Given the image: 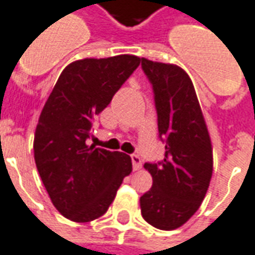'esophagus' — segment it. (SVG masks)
<instances>
[{"instance_id":"34e87169","label":"esophagus","mask_w":255,"mask_h":255,"mask_svg":"<svg viewBox=\"0 0 255 255\" xmlns=\"http://www.w3.org/2000/svg\"><path fill=\"white\" fill-rule=\"evenodd\" d=\"M131 160H132L133 171H139L142 168V160H140V157L136 154H132L131 155Z\"/></svg>"}]
</instances>
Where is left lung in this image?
Returning <instances> with one entry per match:
<instances>
[{
    "label": "left lung",
    "instance_id": "8db88e82",
    "mask_svg": "<svg viewBox=\"0 0 255 255\" xmlns=\"http://www.w3.org/2000/svg\"><path fill=\"white\" fill-rule=\"evenodd\" d=\"M153 84L158 132L165 140V157L144 164L153 186L140 197V212L150 225L172 231L197 212L213 173V149L191 79L175 64L142 58Z\"/></svg>",
    "mask_w": 255,
    "mask_h": 255
}]
</instances>
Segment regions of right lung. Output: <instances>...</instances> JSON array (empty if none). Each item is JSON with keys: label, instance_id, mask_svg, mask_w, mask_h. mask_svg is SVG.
<instances>
[{"label": "right lung", "instance_id": "obj_1", "mask_svg": "<svg viewBox=\"0 0 255 255\" xmlns=\"http://www.w3.org/2000/svg\"><path fill=\"white\" fill-rule=\"evenodd\" d=\"M140 58L120 54L83 58L64 68L41 112L34 136V158L54 208L76 223L106 213L131 157L87 144L97 115L138 68Z\"/></svg>", "mask_w": 255, "mask_h": 255}]
</instances>
